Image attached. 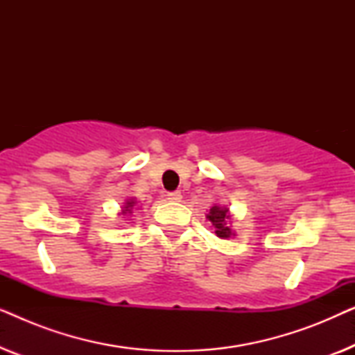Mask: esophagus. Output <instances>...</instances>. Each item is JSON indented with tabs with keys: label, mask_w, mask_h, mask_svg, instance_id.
Wrapping results in <instances>:
<instances>
[{
	"label": "esophagus",
	"mask_w": 355,
	"mask_h": 355,
	"mask_svg": "<svg viewBox=\"0 0 355 355\" xmlns=\"http://www.w3.org/2000/svg\"><path fill=\"white\" fill-rule=\"evenodd\" d=\"M168 200L169 202H181L182 200V193L179 191H174V192H168L166 193Z\"/></svg>",
	"instance_id": "obj_1"
}]
</instances>
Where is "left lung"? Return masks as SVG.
Returning <instances> with one entry per match:
<instances>
[{
    "instance_id": "left-lung-1",
    "label": "left lung",
    "mask_w": 355,
    "mask_h": 355,
    "mask_svg": "<svg viewBox=\"0 0 355 355\" xmlns=\"http://www.w3.org/2000/svg\"><path fill=\"white\" fill-rule=\"evenodd\" d=\"M207 218L211 221V225L215 226V234L221 239H230L231 236H234V232L231 231V227L227 226V220H230V208L213 205L210 211L207 213Z\"/></svg>"
}]
</instances>
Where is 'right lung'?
Segmentation results:
<instances>
[{
  "mask_svg": "<svg viewBox=\"0 0 355 355\" xmlns=\"http://www.w3.org/2000/svg\"><path fill=\"white\" fill-rule=\"evenodd\" d=\"M135 205V200L134 198H129L128 202H125V205L123 207V215H125V213H132V208Z\"/></svg>",
  "mask_w": 355,
  "mask_h": 355,
  "instance_id": "1",
  "label": "right lung"
}]
</instances>
